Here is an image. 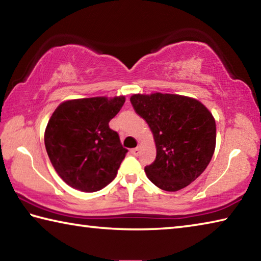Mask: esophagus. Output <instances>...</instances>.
Returning <instances> with one entry per match:
<instances>
[{
  "instance_id": "obj_1",
  "label": "esophagus",
  "mask_w": 261,
  "mask_h": 261,
  "mask_svg": "<svg viewBox=\"0 0 261 261\" xmlns=\"http://www.w3.org/2000/svg\"><path fill=\"white\" fill-rule=\"evenodd\" d=\"M139 152H140V148L139 147H136V148H132L131 149V154H132V155H135V156L138 155Z\"/></svg>"
}]
</instances>
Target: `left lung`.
I'll return each instance as SVG.
<instances>
[{
  "label": "left lung",
  "instance_id": "left-lung-1",
  "mask_svg": "<svg viewBox=\"0 0 261 261\" xmlns=\"http://www.w3.org/2000/svg\"><path fill=\"white\" fill-rule=\"evenodd\" d=\"M136 113L147 122L156 158L145 167L148 179L165 191H178L204 173L213 156L216 125L200 101L168 93L134 94Z\"/></svg>",
  "mask_w": 261,
  "mask_h": 261
}]
</instances>
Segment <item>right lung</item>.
<instances>
[{
  "mask_svg": "<svg viewBox=\"0 0 261 261\" xmlns=\"http://www.w3.org/2000/svg\"><path fill=\"white\" fill-rule=\"evenodd\" d=\"M125 96L67 100L48 121L45 146L53 167L70 187L83 192L103 189L116 177L127 149L109 122Z\"/></svg>",
  "mask_w": 261,
  "mask_h": 261,
  "instance_id": "add662e5",
  "label": "right lung"
}]
</instances>
